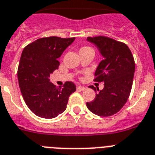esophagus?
Instances as JSON below:
<instances>
[{"instance_id":"34e87169","label":"esophagus","mask_w":155,"mask_h":155,"mask_svg":"<svg viewBox=\"0 0 155 155\" xmlns=\"http://www.w3.org/2000/svg\"><path fill=\"white\" fill-rule=\"evenodd\" d=\"M85 87H82V86H78L77 87V90L78 91H84L85 90Z\"/></svg>"}]
</instances>
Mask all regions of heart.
Listing matches in <instances>:
<instances>
[{
	"mask_svg": "<svg viewBox=\"0 0 155 155\" xmlns=\"http://www.w3.org/2000/svg\"><path fill=\"white\" fill-rule=\"evenodd\" d=\"M88 48H88V47H85V48H83L81 50H84V49H88Z\"/></svg>",
	"mask_w": 155,
	"mask_h": 155,
	"instance_id": "heart-1",
	"label": "heart"
}]
</instances>
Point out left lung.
<instances>
[{
    "instance_id": "1",
    "label": "left lung",
    "mask_w": 155,
    "mask_h": 155,
    "mask_svg": "<svg viewBox=\"0 0 155 155\" xmlns=\"http://www.w3.org/2000/svg\"><path fill=\"white\" fill-rule=\"evenodd\" d=\"M97 46L104 60L95 72L94 81L104 83L103 90L96 94L94 100L87 102L92 113L102 117L111 116L121 110L131 92L135 62L131 51L126 44L104 36L87 37ZM96 91V88L90 86Z\"/></svg>"
}]
</instances>
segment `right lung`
Masks as SVG:
<instances>
[{"mask_svg": "<svg viewBox=\"0 0 155 155\" xmlns=\"http://www.w3.org/2000/svg\"><path fill=\"white\" fill-rule=\"evenodd\" d=\"M74 40L75 37H44L22 51L18 68V84L26 105L37 116L53 118L64 112L68 97L76 91L72 82H65L58 87L49 79L58 68V58Z\"/></svg>", "mask_w": 155, "mask_h": 155, "instance_id": "1", "label": "right lung"}]
</instances>
